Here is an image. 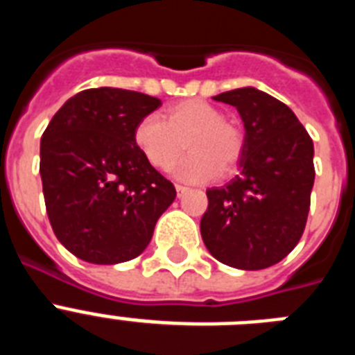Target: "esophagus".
I'll use <instances>...</instances> for the list:
<instances>
[{
	"label": "esophagus",
	"mask_w": 355,
	"mask_h": 355,
	"mask_svg": "<svg viewBox=\"0 0 355 355\" xmlns=\"http://www.w3.org/2000/svg\"><path fill=\"white\" fill-rule=\"evenodd\" d=\"M175 192H178V197H181L183 193L188 192V187H183V184H175Z\"/></svg>",
	"instance_id": "obj_1"
}]
</instances>
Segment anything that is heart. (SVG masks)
<instances>
[{"mask_svg": "<svg viewBox=\"0 0 355 355\" xmlns=\"http://www.w3.org/2000/svg\"><path fill=\"white\" fill-rule=\"evenodd\" d=\"M133 140L146 162L158 171L174 167L187 146L190 155L181 165L180 175L188 181H206L218 171H233L245 142L240 128L200 99L168 106L162 119L146 115L135 126Z\"/></svg>", "mask_w": 355, "mask_h": 355, "instance_id": "heart-1", "label": "heart"}]
</instances>
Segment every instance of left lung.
<instances>
[{
  "instance_id": "8db88e82",
  "label": "left lung",
  "mask_w": 355,
  "mask_h": 355,
  "mask_svg": "<svg viewBox=\"0 0 355 355\" xmlns=\"http://www.w3.org/2000/svg\"><path fill=\"white\" fill-rule=\"evenodd\" d=\"M238 110L241 172L209 188L200 218L206 249L220 263L261 270L284 259L306 229L315 183L313 140L284 103L252 87L213 97Z\"/></svg>"
}]
</instances>
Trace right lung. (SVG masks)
<instances>
[{"instance_id":"right-lung-1","label":"right lung","mask_w":355,"mask_h":355,"mask_svg":"<svg viewBox=\"0 0 355 355\" xmlns=\"http://www.w3.org/2000/svg\"><path fill=\"white\" fill-rule=\"evenodd\" d=\"M158 97L89 89L71 97L40 139V178L49 224L62 245L94 265L137 258L175 188L133 140Z\"/></svg>"}]
</instances>
